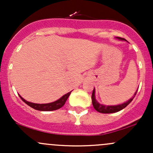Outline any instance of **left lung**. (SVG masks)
<instances>
[{
	"instance_id": "left-lung-1",
	"label": "left lung",
	"mask_w": 153,
	"mask_h": 153,
	"mask_svg": "<svg viewBox=\"0 0 153 153\" xmlns=\"http://www.w3.org/2000/svg\"><path fill=\"white\" fill-rule=\"evenodd\" d=\"M118 38V39L120 40H125L124 38ZM137 92H138V90L136 91V92H135V95H134V96L132 97V98H130L129 101L124 103V104H120V105H116V106H106V105H102V104H99V103L95 100V89H94L93 91H92V105H93L94 108L95 109V110L101 112V113H114V112H118V111L121 110V109H123L124 108L126 107V106L129 104H130L131 101H132V100H133V98H135Z\"/></svg>"
}]
</instances>
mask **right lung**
Here are the masks:
<instances>
[{
    "label": "right lung",
    "instance_id": "add662e5",
    "mask_svg": "<svg viewBox=\"0 0 153 153\" xmlns=\"http://www.w3.org/2000/svg\"><path fill=\"white\" fill-rule=\"evenodd\" d=\"M71 92H68V93L64 95V96L61 97L60 99H58V101H54L52 103H49V104H34V103H31L29 102V101H27L25 99L22 98L21 95H19L20 98H21L24 102H25L27 105H29V106H31L33 109H36V110H39V111H52V110H56V109H60V108L62 107L64 105V104L67 101V98H69V95H70Z\"/></svg>",
    "mask_w": 153,
    "mask_h": 153
}]
</instances>
